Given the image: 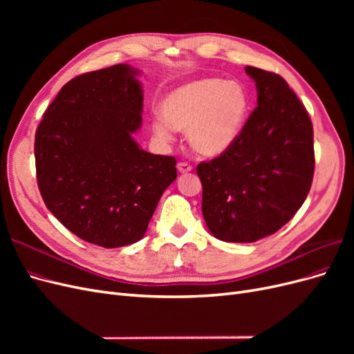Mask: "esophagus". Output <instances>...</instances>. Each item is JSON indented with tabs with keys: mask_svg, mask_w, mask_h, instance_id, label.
<instances>
[{
	"mask_svg": "<svg viewBox=\"0 0 354 354\" xmlns=\"http://www.w3.org/2000/svg\"><path fill=\"white\" fill-rule=\"evenodd\" d=\"M177 169H178V173H181V174H187L192 171V167L187 162H178Z\"/></svg>",
	"mask_w": 354,
	"mask_h": 354,
	"instance_id": "esophagus-1",
	"label": "esophagus"
}]
</instances>
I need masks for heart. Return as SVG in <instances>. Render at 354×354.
<instances>
[{
  "instance_id": "obj_1",
  "label": "heart",
  "mask_w": 354,
  "mask_h": 354,
  "mask_svg": "<svg viewBox=\"0 0 354 354\" xmlns=\"http://www.w3.org/2000/svg\"><path fill=\"white\" fill-rule=\"evenodd\" d=\"M251 111V97L239 81L201 78L171 90L152 120L155 136L173 140V128L186 131L192 151L218 156L238 140Z\"/></svg>"
}]
</instances>
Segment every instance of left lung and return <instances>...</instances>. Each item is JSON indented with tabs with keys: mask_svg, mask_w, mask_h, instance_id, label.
<instances>
[{
	"mask_svg": "<svg viewBox=\"0 0 354 354\" xmlns=\"http://www.w3.org/2000/svg\"><path fill=\"white\" fill-rule=\"evenodd\" d=\"M257 108L239 138L201 162L202 214L220 241L248 243L276 233L303 205L315 173L313 125L279 75L245 68Z\"/></svg>",
	"mask_w": 354,
	"mask_h": 354,
	"instance_id": "8db88e82",
	"label": "left lung"
}]
</instances>
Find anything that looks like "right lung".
Masks as SVG:
<instances>
[{
    "label": "right lung",
    "mask_w": 354,
    "mask_h": 354,
    "mask_svg": "<svg viewBox=\"0 0 354 354\" xmlns=\"http://www.w3.org/2000/svg\"><path fill=\"white\" fill-rule=\"evenodd\" d=\"M142 73L125 63L63 85L35 134L37 180L47 208L82 241L118 248L140 241L177 178L173 156L146 152Z\"/></svg>",
    "instance_id": "1"
}]
</instances>
